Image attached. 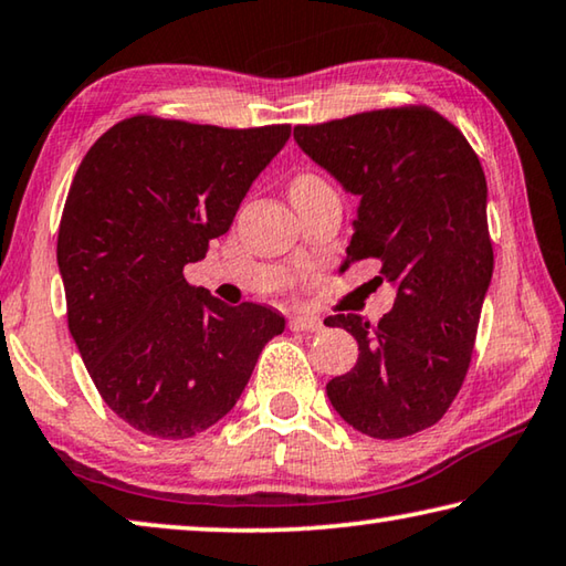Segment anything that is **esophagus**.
<instances>
[{
  "label": "esophagus",
  "mask_w": 566,
  "mask_h": 566,
  "mask_svg": "<svg viewBox=\"0 0 566 566\" xmlns=\"http://www.w3.org/2000/svg\"><path fill=\"white\" fill-rule=\"evenodd\" d=\"M290 329L294 332H322L324 322L317 317H310V314H294L290 319Z\"/></svg>",
  "instance_id": "34e87169"
}]
</instances>
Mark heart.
<instances>
[{
    "instance_id": "1",
    "label": "heart",
    "mask_w": 566,
    "mask_h": 566,
    "mask_svg": "<svg viewBox=\"0 0 566 566\" xmlns=\"http://www.w3.org/2000/svg\"><path fill=\"white\" fill-rule=\"evenodd\" d=\"M294 185H322V181H319L317 177H310V175H304V177L296 179Z\"/></svg>"
}]
</instances>
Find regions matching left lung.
<instances>
[{"label": "left lung", "mask_w": 566, "mask_h": 566, "mask_svg": "<svg viewBox=\"0 0 566 566\" xmlns=\"http://www.w3.org/2000/svg\"><path fill=\"white\" fill-rule=\"evenodd\" d=\"M294 139L359 197L342 270L379 260L397 290L377 324L334 314L359 359L327 397L357 432L401 439L437 424L467 377L494 254L486 179L464 134L429 107H399L294 127Z\"/></svg>", "instance_id": "obj_1"}]
</instances>
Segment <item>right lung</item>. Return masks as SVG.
I'll use <instances>...</instances> for the list:
<instances>
[{"label":"right lung","mask_w":566,"mask_h":566,"mask_svg":"<svg viewBox=\"0 0 566 566\" xmlns=\"http://www.w3.org/2000/svg\"><path fill=\"white\" fill-rule=\"evenodd\" d=\"M290 134L132 117L76 169L56 239L66 319L102 399L139 432L187 439L217 424L284 332L272 306L191 286L185 264L232 227Z\"/></svg>","instance_id":"add662e5"}]
</instances>
